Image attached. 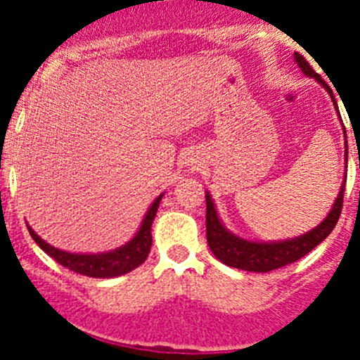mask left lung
I'll return each mask as SVG.
<instances>
[{
	"instance_id": "1",
	"label": "left lung",
	"mask_w": 360,
	"mask_h": 360,
	"mask_svg": "<svg viewBox=\"0 0 360 360\" xmlns=\"http://www.w3.org/2000/svg\"><path fill=\"white\" fill-rule=\"evenodd\" d=\"M295 61L301 66L307 75L310 77H316L321 84L330 91L333 98L332 90L330 86L321 79L319 73L311 68L310 63L304 59L301 53H295ZM337 104V103H335ZM346 160H348V144H346ZM345 186L346 180L342 182L341 191H339V196L335 198L332 211L330 214L324 218V221L321 225H317L316 229H311L310 232L303 234V236L294 238V240L287 241H278V243H257V241H247L236 238L234 234H231L229 231H225V227L219 224L218 214H216L214 203H212L211 196L205 195V202H207V243L211 247L212 254L218 257L219 262L225 263L229 266H234V269L249 270V272H270V270L281 269V266H287L290 263L297 262L303 256H307L308 252L316 249L317 245L323 240L328 238L330 232L335 227L337 219L341 216L342 211V198H345Z\"/></svg>"
}]
</instances>
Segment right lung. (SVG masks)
Listing matches in <instances>:
<instances>
[{"label":"right lung","instance_id":"obj_1","mask_svg":"<svg viewBox=\"0 0 360 360\" xmlns=\"http://www.w3.org/2000/svg\"><path fill=\"white\" fill-rule=\"evenodd\" d=\"M162 195L153 202L151 209L146 214L144 221H142L141 231L136 232V236L129 241L128 245H124L120 249L111 250V252L104 254H72L59 250L46 241L41 240L36 232L28 227L30 236L34 238L37 245L44 252L53 257L59 265L66 266V269L77 272V274L88 276V278H115V276H122L131 272L139 265L146 262L149 250H151V224L157 214L158 203H160Z\"/></svg>","mask_w":360,"mask_h":360}]
</instances>
